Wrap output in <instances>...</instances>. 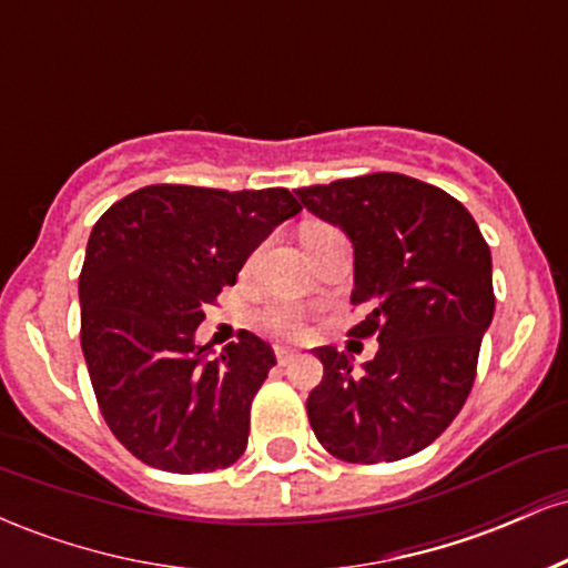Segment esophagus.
I'll return each mask as SVG.
<instances>
[{"instance_id": "obj_1", "label": "esophagus", "mask_w": 568, "mask_h": 568, "mask_svg": "<svg viewBox=\"0 0 568 568\" xmlns=\"http://www.w3.org/2000/svg\"><path fill=\"white\" fill-rule=\"evenodd\" d=\"M275 357H277V363H280V366H288V363H293V361H296V352H293V349H285V347H277L275 349Z\"/></svg>"}]
</instances>
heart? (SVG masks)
<instances>
[{
  "label": "heart",
  "instance_id": "heart-1",
  "mask_svg": "<svg viewBox=\"0 0 568 568\" xmlns=\"http://www.w3.org/2000/svg\"><path fill=\"white\" fill-rule=\"evenodd\" d=\"M323 230H331V226H325V224H306L302 234L323 232ZM262 323L272 331V334L285 336V338H296V336L304 334L306 315H304V310H298V306H293V304H272L270 310H264Z\"/></svg>",
  "mask_w": 568,
  "mask_h": 568
}]
</instances>
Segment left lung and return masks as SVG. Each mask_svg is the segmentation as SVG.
<instances>
[{"mask_svg":"<svg viewBox=\"0 0 568 568\" xmlns=\"http://www.w3.org/2000/svg\"><path fill=\"white\" fill-rule=\"evenodd\" d=\"M306 211L342 226L355 251L349 331L379 338L363 368L317 347L323 382L306 397L317 440L352 465L422 452L465 406L494 317L491 251L459 200L403 173L296 189Z\"/></svg>","mask_w":568,"mask_h":568,"instance_id":"1","label":"left lung"}]
</instances>
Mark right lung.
<instances>
[{
  "mask_svg": "<svg viewBox=\"0 0 568 568\" xmlns=\"http://www.w3.org/2000/svg\"><path fill=\"white\" fill-rule=\"evenodd\" d=\"M298 211L280 186L154 184L95 221L80 272L82 352L103 419L143 465L192 475L243 456L275 352L240 331L211 361L194 331L205 304Z\"/></svg>",
  "mask_w": 568,
  "mask_h": 568,
  "instance_id": "1",
  "label": "right lung"
}]
</instances>
